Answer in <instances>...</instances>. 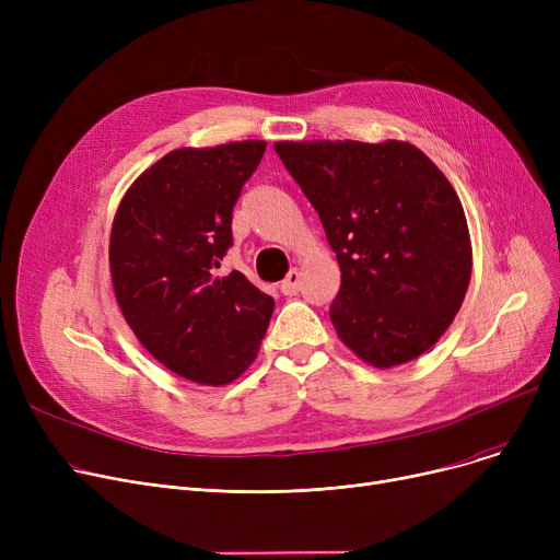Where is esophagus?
I'll use <instances>...</instances> for the list:
<instances>
[{
	"label": "esophagus",
	"instance_id": "esophagus-1",
	"mask_svg": "<svg viewBox=\"0 0 560 560\" xmlns=\"http://www.w3.org/2000/svg\"><path fill=\"white\" fill-rule=\"evenodd\" d=\"M302 288V272L300 270H290L285 279L281 281V292L283 295H298Z\"/></svg>",
	"mask_w": 560,
	"mask_h": 560
}]
</instances>
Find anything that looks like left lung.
Returning <instances> with one entry per match:
<instances>
[{
	"mask_svg": "<svg viewBox=\"0 0 560 560\" xmlns=\"http://www.w3.org/2000/svg\"><path fill=\"white\" fill-rule=\"evenodd\" d=\"M317 211L340 265L329 308L359 359L395 368L454 322L472 277V243L447 176L404 140L275 142Z\"/></svg>",
	"mask_w": 560,
	"mask_h": 560,
	"instance_id": "left-lung-1",
	"label": "left lung"
}]
</instances>
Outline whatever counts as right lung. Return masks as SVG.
<instances>
[{
	"label": "right lung",
	"instance_id": "obj_1",
	"mask_svg": "<svg viewBox=\"0 0 560 560\" xmlns=\"http://www.w3.org/2000/svg\"><path fill=\"white\" fill-rule=\"evenodd\" d=\"M265 147L174 150L138 176L113 220L108 262L127 325L159 363L201 386H226L254 363L275 311L243 272L215 275Z\"/></svg>",
	"mask_w": 560,
	"mask_h": 560
}]
</instances>
